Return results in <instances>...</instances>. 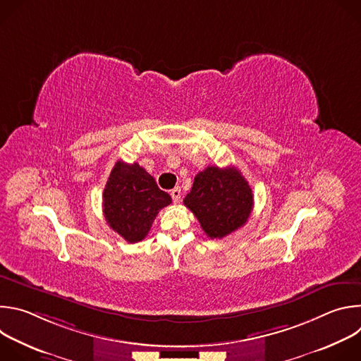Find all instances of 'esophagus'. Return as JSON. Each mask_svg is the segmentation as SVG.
I'll use <instances>...</instances> for the list:
<instances>
[{
  "label": "esophagus",
  "mask_w": 361,
  "mask_h": 361,
  "mask_svg": "<svg viewBox=\"0 0 361 361\" xmlns=\"http://www.w3.org/2000/svg\"><path fill=\"white\" fill-rule=\"evenodd\" d=\"M181 195H183V192H181V188H180V187H177V188H174V190L171 191V197H173V201H174V202H180V201H181Z\"/></svg>",
  "instance_id": "esophagus-1"
}]
</instances>
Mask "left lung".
I'll use <instances>...</instances> for the list:
<instances>
[{
	"instance_id": "left-lung-1",
	"label": "left lung",
	"mask_w": 361,
	"mask_h": 361,
	"mask_svg": "<svg viewBox=\"0 0 361 361\" xmlns=\"http://www.w3.org/2000/svg\"><path fill=\"white\" fill-rule=\"evenodd\" d=\"M252 191L235 167H207L194 178L184 205L210 238H223L243 227L252 212Z\"/></svg>"
}]
</instances>
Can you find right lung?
Returning a JSON list of instances; mask_svg holds the SVG:
<instances>
[{
  "label": "right lung",
  "instance_id": "1",
  "mask_svg": "<svg viewBox=\"0 0 361 361\" xmlns=\"http://www.w3.org/2000/svg\"><path fill=\"white\" fill-rule=\"evenodd\" d=\"M169 204L171 197L137 163L117 161L102 194V212L109 226L128 243L144 240Z\"/></svg>",
  "mask_w": 361,
  "mask_h": 361
}]
</instances>
